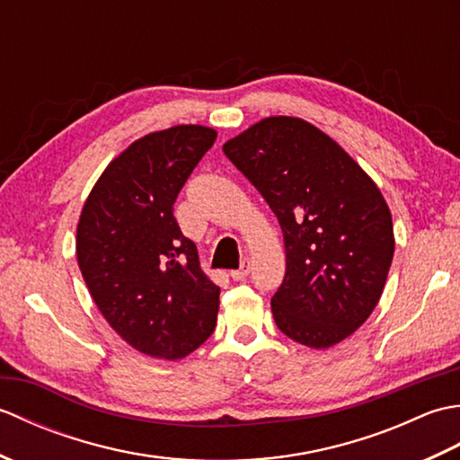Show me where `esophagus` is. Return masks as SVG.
I'll use <instances>...</instances> for the list:
<instances>
[{"label":"esophagus","mask_w":460,"mask_h":460,"mask_svg":"<svg viewBox=\"0 0 460 460\" xmlns=\"http://www.w3.org/2000/svg\"><path fill=\"white\" fill-rule=\"evenodd\" d=\"M251 272V261L249 259H243L241 261V267L237 269V270H231L229 272V277L233 279V280H243L245 279L247 275Z\"/></svg>","instance_id":"esophagus-1"}]
</instances>
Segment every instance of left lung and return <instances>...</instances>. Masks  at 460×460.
Returning <instances> with one entry per match:
<instances>
[{
  "instance_id": "1",
  "label": "left lung",
  "mask_w": 460,
  "mask_h": 460,
  "mask_svg": "<svg viewBox=\"0 0 460 460\" xmlns=\"http://www.w3.org/2000/svg\"><path fill=\"white\" fill-rule=\"evenodd\" d=\"M267 199L285 241L287 272L270 300L282 334L326 349L377 306L392 267V211L376 181L296 116H269L223 144Z\"/></svg>"
}]
</instances>
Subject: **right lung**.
<instances>
[{"mask_svg": "<svg viewBox=\"0 0 460 460\" xmlns=\"http://www.w3.org/2000/svg\"><path fill=\"white\" fill-rule=\"evenodd\" d=\"M215 138L208 126L180 124L134 140L96 180L76 225V261L96 308L150 358L190 356L217 320L219 287L172 211Z\"/></svg>", "mask_w": 460, "mask_h": 460, "instance_id": "obj_1", "label": "right lung"}]
</instances>
